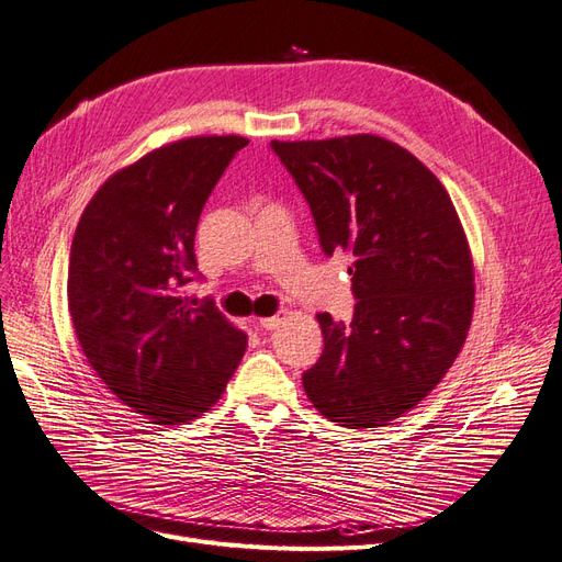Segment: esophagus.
Here are the masks:
<instances>
[{"mask_svg": "<svg viewBox=\"0 0 562 562\" xmlns=\"http://www.w3.org/2000/svg\"><path fill=\"white\" fill-rule=\"evenodd\" d=\"M281 321H283V316H267V318H260L258 321V325L262 327V330H277V327L281 325Z\"/></svg>", "mask_w": 562, "mask_h": 562, "instance_id": "esophagus-1", "label": "esophagus"}]
</instances>
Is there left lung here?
Listing matches in <instances>:
<instances>
[{"label":"left lung","mask_w":562,"mask_h":562,"mask_svg":"<svg viewBox=\"0 0 562 562\" xmlns=\"http://www.w3.org/2000/svg\"><path fill=\"white\" fill-rule=\"evenodd\" d=\"M269 146L323 254L353 256V318L318 314L325 346L302 374L306 397L344 428L389 423L435 389L470 330L474 272L453 202L409 150L374 134Z\"/></svg>","instance_id":"left-lung-1"}]
</instances>
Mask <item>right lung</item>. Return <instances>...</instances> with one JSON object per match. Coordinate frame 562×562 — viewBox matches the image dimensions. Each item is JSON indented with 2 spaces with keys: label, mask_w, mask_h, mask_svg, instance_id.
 <instances>
[{
  "label": "right lung",
  "mask_w": 562,
  "mask_h": 562,
  "mask_svg": "<svg viewBox=\"0 0 562 562\" xmlns=\"http://www.w3.org/2000/svg\"><path fill=\"white\" fill-rule=\"evenodd\" d=\"M244 137L162 146L97 190L76 227L67 300L76 337L106 389L156 425L216 404L246 351V335L186 285L202 281V209Z\"/></svg>",
  "instance_id": "obj_1"
}]
</instances>
